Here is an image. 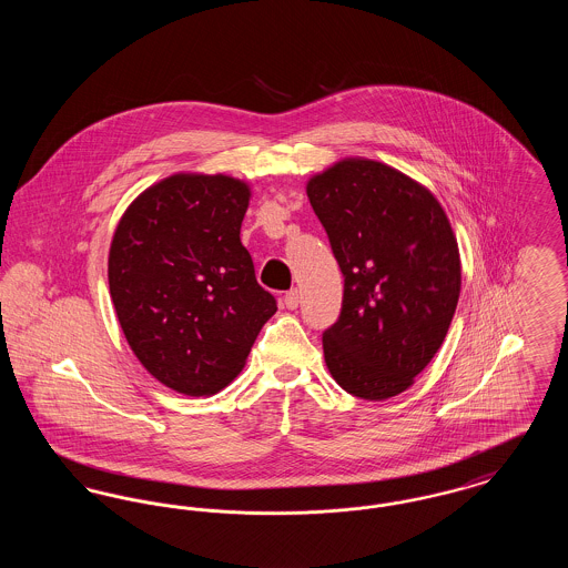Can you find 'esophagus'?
<instances>
[{
	"instance_id": "obj_1",
	"label": "esophagus",
	"mask_w": 568,
	"mask_h": 568,
	"mask_svg": "<svg viewBox=\"0 0 568 568\" xmlns=\"http://www.w3.org/2000/svg\"><path fill=\"white\" fill-rule=\"evenodd\" d=\"M283 304L287 306V308H297V304H300V294H297V290H290L285 296H283Z\"/></svg>"
}]
</instances>
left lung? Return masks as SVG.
Returning a JSON list of instances; mask_svg holds the SVG:
<instances>
[{"label": "left lung", "instance_id": "8db88e82", "mask_svg": "<svg viewBox=\"0 0 568 568\" xmlns=\"http://www.w3.org/2000/svg\"><path fill=\"white\" fill-rule=\"evenodd\" d=\"M306 193L345 276L325 366L352 396H398L430 364L458 306L449 219L424 185L373 160L334 163Z\"/></svg>", "mask_w": 568, "mask_h": 568}]
</instances>
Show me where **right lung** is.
<instances>
[{
  "mask_svg": "<svg viewBox=\"0 0 568 568\" xmlns=\"http://www.w3.org/2000/svg\"><path fill=\"white\" fill-rule=\"evenodd\" d=\"M248 197L232 176L174 174L142 191L114 230L109 285L119 324L140 364L179 394L232 383L276 313L241 243Z\"/></svg>",
  "mask_w": 568,
  "mask_h": 568,
  "instance_id": "add662e5",
  "label": "right lung"
}]
</instances>
